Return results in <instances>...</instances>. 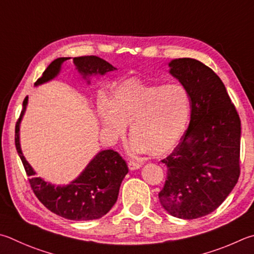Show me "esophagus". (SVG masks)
<instances>
[{"label":"esophagus","mask_w":254,"mask_h":254,"mask_svg":"<svg viewBox=\"0 0 254 254\" xmlns=\"http://www.w3.org/2000/svg\"><path fill=\"white\" fill-rule=\"evenodd\" d=\"M127 167L130 170H137L142 167L141 163H137V162H133V161H130V162L127 163Z\"/></svg>","instance_id":"obj_1"}]
</instances>
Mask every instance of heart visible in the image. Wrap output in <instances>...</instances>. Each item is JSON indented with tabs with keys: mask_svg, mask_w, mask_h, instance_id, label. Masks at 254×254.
<instances>
[{
	"mask_svg": "<svg viewBox=\"0 0 254 254\" xmlns=\"http://www.w3.org/2000/svg\"><path fill=\"white\" fill-rule=\"evenodd\" d=\"M98 111L110 135H123L130 124L131 150L159 155L181 140L190 120L191 102L188 90L179 83L158 85L128 79L115 87L110 101L100 96Z\"/></svg>",
	"mask_w": 254,
	"mask_h": 254,
	"instance_id": "heart-1",
	"label": "heart"
}]
</instances>
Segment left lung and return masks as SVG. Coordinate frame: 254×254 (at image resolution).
<instances>
[{"mask_svg":"<svg viewBox=\"0 0 254 254\" xmlns=\"http://www.w3.org/2000/svg\"><path fill=\"white\" fill-rule=\"evenodd\" d=\"M169 66L190 95L191 120L181 142L162 160L168 175L159 200L175 218L192 220L218 209L236 187L241 121L209 66L190 58L172 60Z\"/></svg>","mask_w":254,"mask_h":254,"instance_id":"left-lung-1","label":"left lung"}]
</instances>
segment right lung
Here are the masks:
<instances>
[{"instance_id": "right-lung-1", "label": "right lung", "mask_w": 254, "mask_h": 254, "mask_svg": "<svg viewBox=\"0 0 254 254\" xmlns=\"http://www.w3.org/2000/svg\"><path fill=\"white\" fill-rule=\"evenodd\" d=\"M70 58H59L50 64L35 85L52 80L57 76L62 63ZM75 66L83 77L93 74L103 75L117 70L109 62L94 55L73 59ZM27 96L23 101V109L15 124V147L23 167L30 179L34 194L47 209L62 218L74 221H87L102 218L111 210L118 200L120 186L128 169L126 161L118 152L104 150L99 152L84 171L74 181L64 187H54L41 178H35L31 165L23 155L18 139L20 123L25 112Z\"/></svg>"}]
</instances>
